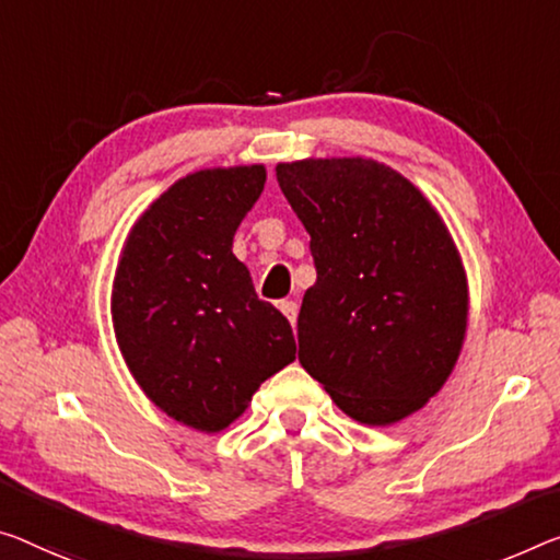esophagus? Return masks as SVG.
<instances>
[{
  "label": "esophagus",
  "instance_id": "obj_1",
  "mask_svg": "<svg viewBox=\"0 0 560 560\" xmlns=\"http://www.w3.org/2000/svg\"><path fill=\"white\" fill-rule=\"evenodd\" d=\"M280 310H282V315H285L288 320H290V325L298 323V310H300V307H298L295 300H282Z\"/></svg>",
  "mask_w": 560,
  "mask_h": 560
}]
</instances>
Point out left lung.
<instances>
[{"label":"left lung","mask_w":560,"mask_h":560,"mask_svg":"<svg viewBox=\"0 0 560 560\" xmlns=\"http://www.w3.org/2000/svg\"><path fill=\"white\" fill-rule=\"evenodd\" d=\"M317 280L298 315L300 365L346 416L393 425L448 381L468 330V278L428 197L370 158L280 162Z\"/></svg>","instance_id":"8db88e82"}]
</instances>
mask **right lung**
<instances>
[{"label":"right lung","instance_id":"right-lung-1","mask_svg":"<svg viewBox=\"0 0 560 560\" xmlns=\"http://www.w3.org/2000/svg\"><path fill=\"white\" fill-rule=\"evenodd\" d=\"M265 177V165H235L177 179L135 220L112 280V328L137 385L200 433L235 423L295 360L285 315L232 255Z\"/></svg>","mask_w":560,"mask_h":560}]
</instances>
